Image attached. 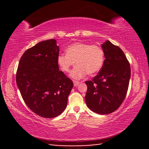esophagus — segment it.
I'll use <instances>...</instances> for the list:
<instances>
[{
    "mask_svg": "<svg viewBox=\"0 0 149 149\" xmlns=\"http://www.w3.org/2000/svg\"><path fill=\"white\" fill-rule=\"evenodd\" d=\"M73 82H74V86H77V85L80 84L79 81H75V80L73 81Z\"/></svg>",
    "mask_w": 149,
    "mask_h": 149,
    "instance_id": "obj_1",
    "label": "esophagus"
}]
</instances>
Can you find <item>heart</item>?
I'll use <instances>...</instances> for the list:
<instances>
[{"label": "heart", "mask_w": 149, "mask_h": 149, "mask_svg": "<svg viewBox=\"0 0 149 149\" xmlns=\"http://www.w3.org/2000/svg\"><path fill=\"white\" fill-rule=\"evenodd\" d=\"M66 54H60L57 61L63 71L69 72L76 62L77 64L70 76L75 79L93 75L101 69L104 54L102 48L87 42H75L67 48Z\"/></svg>", "instance_id": "heart-1"}]
</instances>
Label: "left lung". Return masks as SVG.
Wrapping results in <instances>:
<instances>
[{"label":"left lung","mask_w":149,"mask_h":149,"mask_svg":"<svg viewBox=\"0 0 149 149\" xmlns=\"http://www.w3.org/2000/svg\"><path fill=\"white\" fill-rule=\"evenodd\" d=\"M105 60L92 80L85 81V99L88 108L99 114H110L122 104L131 76L130 64L119 47L109 41L102 45Z\"/></svg>","instance_id":"1"}]
</instances>
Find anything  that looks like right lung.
I'll return each mask as SVG.
<instances>
[{
  "instance_id": "1",
  "label": "right lung",
  "mask_w": 149,
  "mask_h": 149,
  "mask_svg": "<svg viewBox=\"0 0 149 149\" xmlns=\"http://www.w3.org/2000/svg\"><path fill=\"white\" fill-rule=\"evenodd\" d=\"M59 47L46 40L26 50L19 60L16 84L25 103L40 116L52 118L66 108L72 81L59 70Z\"/></svg>"
}]
</instances>
